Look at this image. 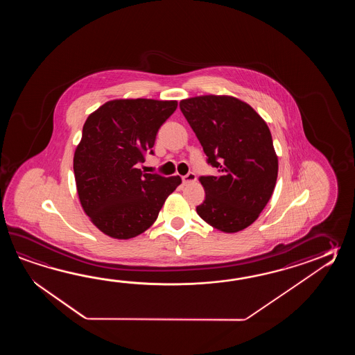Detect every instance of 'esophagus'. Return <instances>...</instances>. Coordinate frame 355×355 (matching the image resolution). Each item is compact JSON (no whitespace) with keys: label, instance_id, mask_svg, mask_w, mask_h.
I'll return each mask as SVG.
<instances>
[{"label":"esophagus","instance_id":"34e87169","mask_svg":"<svg viewBox=\"0 0 355 355\" xmlns=\"http://www.w3.org/2000/svg\"><path fill=\"white\" fill-rule=\"evenodd\" d=\"M196 176L194 173H189L188 175H185L184 178H182V182H184V185H189V184H193V182H196Z\"/></svg>","mask_w":355,"mask_h":355}]
</instances>
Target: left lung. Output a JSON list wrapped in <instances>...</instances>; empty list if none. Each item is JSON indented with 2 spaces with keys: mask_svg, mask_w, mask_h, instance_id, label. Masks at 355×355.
Segmentation results:
<instances>
[{
  "mask_svg": "<svg viewBox=\"0 0 355 355\" xmlns=\"http://www.w3.org/2000/svg\"><path fill=\"white\" fill-rule=\"evenodd\" d=\"M180 109L208 164L218 168L216 176L199 179L205 199L196 213L226 234L248 228L272 198L278 178L266 121L248 103L228 95L184 98Z\"/></svg>",
  "mask_w": 355,
  "mask_h": 355,
  "instance_id": "obj_1",
  "label": "left lung"
}]
</instances>
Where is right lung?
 <instances>
[{"instance_id":"1","label":"right lung","mask_w":355,"mask_h":355,"mask_svg":"<svg viewBox=\"0 0 355 355\" xmlns=\"http://www.w3.org/2000/svg\"><path fill=\"white\" fill-rule=\"evenodd\" d=\"M176 107V100L115 98L85 121L73 156L76 188L83 211L106 236L128 240L148 230L180 185V176L137 167Z\"/></svg>"}]
</instances>
